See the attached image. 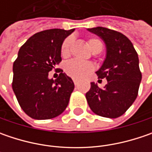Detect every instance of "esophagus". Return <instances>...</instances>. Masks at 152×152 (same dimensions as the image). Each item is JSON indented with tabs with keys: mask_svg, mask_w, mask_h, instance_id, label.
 Here are the masks:
<instances>
[{
	"mask_svg": "<svg viewBox=\"0 0 152 152\" xmlns=\"http://www.w3.org/2000/svg\"><path fill=\"white\" fill-rule=\"evenodd\" d=\"M73 83H74V85H79V81H78L77 79H73Z\"/></svg>",
	"mask_w": 152,
	"mask_h": 152,
	"instance_id": "1",
	"label": "esophagus"
}]
</instances>
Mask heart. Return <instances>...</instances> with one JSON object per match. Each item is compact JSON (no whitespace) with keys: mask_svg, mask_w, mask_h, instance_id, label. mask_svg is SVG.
<instances>
[{"mask_svg":"<svg viewBox=\"0 0 152 152\" xmlns=\"http://www.w3.org/2000/svg\"><path fill=\"white\" fill-rule=\"evenodd\" d=\"M73 44V38L68 37L67 38L61 45V54L63 57H67L70 54V48ZM88 45L93 52L102 50V42L95 38H91L88 39ZM64 69L66 73L73 77L74 79H80L85 76L88 73H90L93 69V66L90 62L87 61H81L79 60H70L65 64Z\"/></svg>","mask_w":152,"mask_h":152,"instance_id":"1","label":"heart"}]
</instances>
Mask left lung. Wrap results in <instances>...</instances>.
Instances as JSON below:
<instances>
[{"label":"left lung","instance_id":"left-lung-1","mask_svg":"<svg viewBox=\"0 0 152 152\" xmlns=\"http://www.w3.org/2000/svg\"><path fill=\"white\" fill-rule=\"evenodd\" d=\"M87 30L99 36L106 45V58L96 74L100 79L107 80V85L102 89L91 83V89L85 94L87 102L97 115L118 118L131 107L138 96L142 76L137 52L122 33L103 27Z\"/></svg>","mask_w":152,"mask_h":152}]
</instances>
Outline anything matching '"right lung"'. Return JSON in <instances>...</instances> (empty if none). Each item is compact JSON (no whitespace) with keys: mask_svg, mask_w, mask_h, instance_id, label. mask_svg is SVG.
Segmentation results:
<instances>
[{"mask_svg":"<svg viewBox=\"0 0 152 152\" xmlns=\"http://www.w3.org/2000/svg\"><path fill=\"white\" fill-rule=\"evenodd\" d=\"M73 31L52 28L36 33L19 49L12 67V90L21 108L34 119L56 118L68 105L74 89L72 79L61 70L56 79L48 74L61 61V45Z\"/></svg>","mask_w":152,"mask_h":152,"instance_id":"1","label":"right lung"}]
</instances>
